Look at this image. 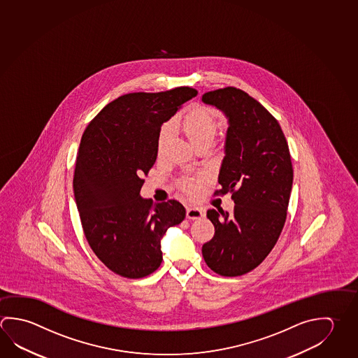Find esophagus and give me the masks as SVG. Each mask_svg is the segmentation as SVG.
<instances>
[{
	"mask_svg": "<svg viewBox=\"0 0 358 358\" xmlns=\"http://www.w3.org/2000/svg\"><path fill=\"white\" fill-rule=\"evenodd\" d=\"M203 216V211L199 207H187L186 208V217L189 220L201 219Z\"/></svg>",
	"mask_w": 358,
	"mask_h": 358,
	"instance_id": "obj_1",
	"label": "esophagus"
}]
</instances>
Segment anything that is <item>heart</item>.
Listing matches in <instances>:
<instances>
[{"label": "heart", "mask_w": 358, "mask_h": 358, "mask_svg": "<svg viewBox=\"0 0 358 358\" xmlns=\"http://www.w3.org/2000/svg\"><path fill=\"white\" fill-rule=\"evenodd\" d=\"M173 128L180 129L188 139V142L196 148L203 142H213V139L216 138L219 133V120L210 108L196 106V107L189 108L181 120L175 122ZM171 137H172V128L170 126H164L158 134V156L164 155ZM180 187L185 194H187L191 197H196L200 194L201 178L186 177L180 182Z\"/></svg>", "instance_id": "b5f03b06"}]
</instances>
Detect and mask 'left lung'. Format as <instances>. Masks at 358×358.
<instances>
[{
  "label": "left lung",
  "mask_w": 358,
  "mask_h": 358,
  "mask_svg": "<svg viewBox=\"0 0 358 358\" xmlns=\"http://www.w3.org/2000/svg\"><path fill=\"white\" fill-rule=\"evenodd\" d=\"M202 101L227 118L216 194L230 191L235 203L231 213L207 211L215 235L202 257L220 275H243L269 255L287 219L293 185L288 143L278 120L240 89L207 92Z\"/></svg>",
  "instance_id": "obj_1"
}]
</instances>
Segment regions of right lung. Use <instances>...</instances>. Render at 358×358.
I'll list each match as a JSON object with an SVG mask.
<instances>
[{
	"instance_id": "1",
	"label": "right lung",
	"mask_w": 358,
	"mask_h": 358,
	"mask_svg": "<svg viewBox=\"0 0 358 358\" xmlns=\"http://www.w3.org/2000/svg\"><path fill=\"white\" fill-rule=\"evenodd\" d=\"M196 95L188 87L123 95L84 131L73 180L76 206L92 250L118 275L138 279L157 270L161 238L186 217L178 201L153 203L139 192L157 159L161 127Z\"/></svg>"
}]
</instances>
